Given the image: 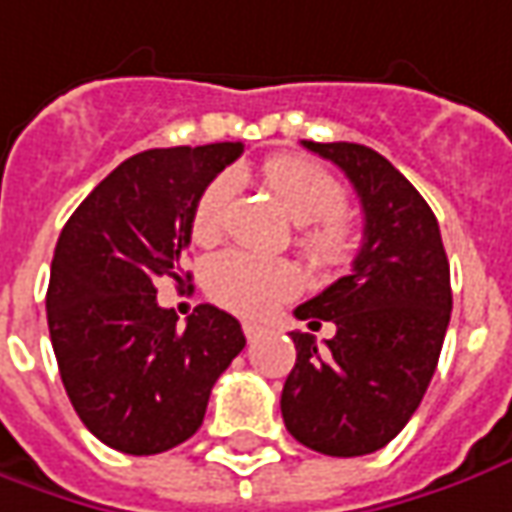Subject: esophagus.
<instances>
[{"label":"esophagus","instance_id":"esophagus-1","mask_svg":"<svg viewBox=\"0 0 512 512\" xmlns=\"http://www.w3.org/2000/svg\"><path fill=\"white\" fill-rule=\"evenodd\" d=\"M243 333H246V339H249V342H255V339L263 336V328L255 325V322H243Z\"/></svg>","mask_w":512,"mask_h":512}]
</instances>
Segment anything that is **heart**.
Listing matches in <instances>:
<instances>
[{
  "label": "heart",
  "mask_w": 512,
  "mask_h": 512,
  "mask_svg": "<svg viewBox=\"0 0 512 512\" xmlns=\"http://www.w3.org/2000/svg\"><path fill=\"white\" fill-rule=\"evenodd\" d=\"M263 176L283 210L302 224L300 246L322 269L347 266L358 249L356 227L342 215L344 187L339 179L302 156H274L263 165ZM238 176L224 170L196 198L190 232L198 243L221 235ZM300 271L285 260H266L241 249L212 257L207 266V291L218 305L246 316L269 314L277 302L300 291Z\"/></svg>",
  "instance_id": "b5f03b06"
}]
</instances>
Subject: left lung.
Returning <instances> with one entry per match:
<instances>
[{
    "label": "left lung",
    "instance_id": "1",
    "mask_svg": "<svg viewBox=\"0 0 512 512\" xmlns=\"http://www.w3.org/2000/svg\"><path fill=\"white\" fill-rule=\"evenodd\" d=\"M344 170L361 201L364 243L353 271L302 302L297 319L333 322L316 347L294 330L297 364L280 398L285 429L328 457L384 448L423 401L451 319V271L437 218L412 182L356 142H311Z\"/></svg>",
    "mask_w": 512,
    "mask_h": 512
}]
</instances>
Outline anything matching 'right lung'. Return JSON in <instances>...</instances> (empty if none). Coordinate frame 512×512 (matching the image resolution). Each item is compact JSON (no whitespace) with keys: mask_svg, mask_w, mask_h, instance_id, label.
Instances as JSON below:
<instances>
[{"mask_svg":"<svg viewBox=\"0 0 512 512\" xmlns=\"http://www.w3.org/2000/svg\"><path fill=\"white\" fill-rule=\"evenodd\" d=\"M243 154L241 142L154 148L125 159L61 229L47 325L66 395L114 451L148 457L193 437L218 375L246 344L241 322L198 305L179 328L156 283L182 285L201 190Z\"/></svg>","mask_w":512,"mask_h":512,"instance_id":"add662e5","label":"right lung"}]
</instances>
